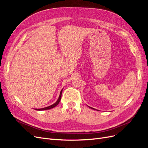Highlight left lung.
Instances as JSON below:
<instances>
[{
    "label": "left lung",
    "instance_id": "left-lung-1",
    "mask_svg": "<svg viewBox=\"0 0 148 148\" xmlns=\"http://www.w3.org/2000/svg\"><path fill=\"white\" fill-rule=\"evenodd\" d=\"M90 107V108H91L92 109H94V108H92V107Z\"/></svg>",
    "mask_w": 148,
    "mask_h": 148
}]
</instances>
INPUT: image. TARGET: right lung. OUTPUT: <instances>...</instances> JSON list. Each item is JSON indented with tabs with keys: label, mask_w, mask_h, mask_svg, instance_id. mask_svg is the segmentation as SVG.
Returning a JSON list of instances; mask_svg holds the SVG:
<instances>
[{
	"label": "right lung",
	"mask_w": 148,
	"mask_h": 148,
	"mask_svg": "<svg viewBox=\"0 0 148 148\" xmlns=\"http://www.w3.org/2000/svg\"><path fill=\"white\" fill-rule=\"evenodd\" d=\"M62 90H63V89H62L61 91H60V95H59V99H58V100L54 103V104L50 106H48V107H44V108H42V109H35L36 110H48V109H51L52 108H53V107H55L56 106H57L58 104H59V103L60 102V99H61V97H62Z\"/></svg>",
	"instance_id": "obj_1"
}]
</instances>
